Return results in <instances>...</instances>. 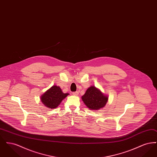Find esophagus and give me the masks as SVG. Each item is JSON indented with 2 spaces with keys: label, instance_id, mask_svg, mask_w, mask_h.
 I'll return each instance as SVG.
<instances>
[{
  "label": "esophagus",
  "instance_id": "obj_1",
  "mask_svg": "<svg viewBox=\"0 0 157 157\" xmlns=\"http://www.w3.org/2000/svg\"><path fill=\"white\" fill-rule=\"evenodd\" d=\"M72 94H73L74 95H75V96H78V94H79V93H78V91H76V92H72Z\"/></svg>",
  "mask_w": 157,
  "mask_h": 157
}]
</instances>
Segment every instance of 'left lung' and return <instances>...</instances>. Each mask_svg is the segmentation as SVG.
I'll return each mask as SVG.
<instances>
[{"mask_svg": "<svg viewBox=\"0 0 157 157\" xmlns=\"http://www.w3.org/2000/svg\"><path fill=\"white\" fill-rule=\"evenodd\" d=\"M82 100L90 109L98 110L104 108L108 101V97L95 86H90L86 90L85 94L82 97Z\"/></svg>", "mask_w": 157, "mask_h": 157, "instance_id": "1", "label": "left lung"}]
</instances>
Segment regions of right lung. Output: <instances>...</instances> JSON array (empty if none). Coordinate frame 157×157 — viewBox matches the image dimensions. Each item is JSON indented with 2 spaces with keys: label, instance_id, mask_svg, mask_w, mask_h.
Segmentation results:
<instances>
[{
  "label": "right lung",
  "instance_id": "obj_1",
  "mask_svg": "<svg viewBox=\"0 0 157 157\" xmlns=\"http://www.w3.org/2000/svg\"><path fill=\"white\" fill-rule=\"evenodd\" d=\"M68 95L69 94L63 93L60 87L54 85L41 97V101L48 108L53 109L56 108Z\"/></svg>",
  "mask_w": 157,
  "mask_h": 157
}]
</instances>
